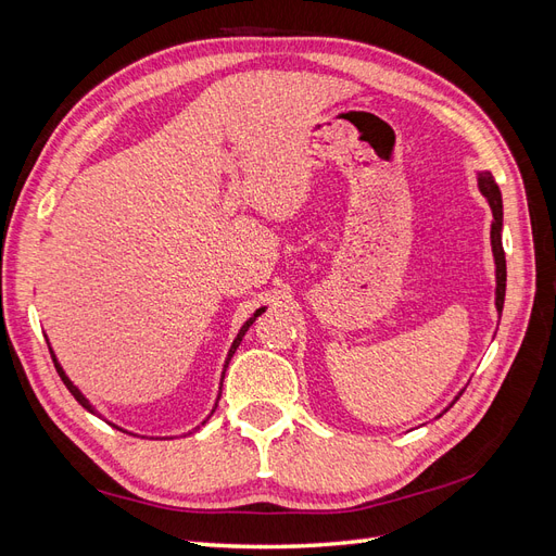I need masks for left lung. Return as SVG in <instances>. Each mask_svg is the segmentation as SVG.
Instances as JSON below:
<instances>
[{
  "mask_svg": "<svg viewBox=\"0 0 556 556\" xmlns=\"http://www.w3.org/2000/svg\"><path fill=\"white\" fill-rule=\"evenodd\" d=\"M478 188L480 192L490 201V208L494 215L492 223V252H494V262H496V311H503V299H506V252H503L501 243V229H503V201H501V190L490 172H480L478 174ZM462 396V392H459ZM457 396V399H459ZM454 399V401H457ZM452 401V403H454ZM450 403V406H452Z\"/></svg>",
  "mask_w": 556,
  "mask_h": 556,
  "instance_id": "1",
  "label": "left lung"
}]
</instances>
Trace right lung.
Instances as JSON below:
<instances>
[{
    "instance_id": "add662e5",
    "label": "right lung",
    "mask_w": 556,
    "mask_h": 556,
    "mask_svg": "<svg viewBox=\"0 0 556 556\" xmlns=\"http://www.w3.org/2000/svg\"><path fill=\"white\" fill-rule=\"evenodd\" d=\"M264 311H266V308H257V311H255V315H252V317L248 319V323H245V325L241 327V331L237 333V339H233V343H231V348H229V355H227V362H225V371H227V366H229V359L233 357V352H237V348L241 345V341H243V336H245V331L250 329V325H252V323H255V319H257V317H260V315H262ZM50 357H53V364H55V368H58V374H60L62 382L66 384V390H70V392L74 394V399H76V401L80 403V406H83V408H86V410H90V413H94V415H97V410H94V408L90 406V401H88L86 396H83V394H80V390H78V387H76V384H74V382H72L70 378H66V374H64V368L60 366L58 357L53 355V348H50ZM225 371H223V378H225ZM217 401H220V396H217ZM215 408H217V403H215ZM215 408H213V410H215ZM117 429H121V427H117ZM197 429H199V427H197ZM121 431H123V429H121Z\"/></svg>"
}]
</instances>
